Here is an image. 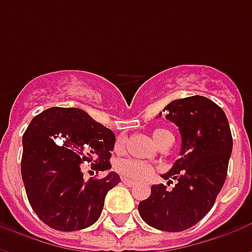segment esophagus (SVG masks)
<instances>
[{"instance_id":"esophagus-1","label":"esophagus","mask_w":252,"mask_h":252,"mask_svg":"<svg viewBox=\"0 0 252 252\" xmlns=\"http://www.w3.org/2000/svg\"><path fill=\"white\" fill-rule=\"evenodd\" d=\"M123 184L126 186H133V185H136V182L135 181H132V180H128V178H123Z\"/></svg>"}]
</instances>
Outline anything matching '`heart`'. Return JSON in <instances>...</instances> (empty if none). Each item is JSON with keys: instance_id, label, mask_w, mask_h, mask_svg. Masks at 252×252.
<instances>
[{"instance_id": "b5f03b06", "label": "heart", "mask_w": 252, "mask_h": 252, "mask_svg": "<svg viewBox=\"0 0 252 252\" xmlns=\"http://www.w3.org/2000/svg\"><path fill=\"white\" fill-rule=\"evenodd\" d=\"M173 133L167 129H155L153 132V137L157 144H160L166 137L171 136ZM126 143V137L119 136L116 140L115 150L120 151L124 147ZM116 170L120 173L123 177L129 178V180H146L148 177H151L154 173V167L151 164L142 162V160H136V159H121L116 164Z\"/></svg>"}]
</instances>
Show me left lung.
Here are the masks:
<instances>
[{
	"instance_id": "8db88e82",
	"label": "left lung",
	"mask_w": 252,
	"mask_h": 252,
	"mask_svg": "<svg viewBox=\"0 0 252 252\" xmlns=\"http://www.w3.org/2000/svg\"><path fill=\"white\" fill-rule=\"evenodd\" d=\"M163 112L182 139L180 159L162 175L177 184L171 190L163 184L151 186L139 213L151 227L181 232L200 221L215 204L227 178L232 135L224 110L202 95L175 99Z\"/></svg>"
}]
</instances>
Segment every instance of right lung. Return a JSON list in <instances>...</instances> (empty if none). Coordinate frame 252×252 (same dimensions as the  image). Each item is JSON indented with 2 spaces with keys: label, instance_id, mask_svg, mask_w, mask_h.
Wrapping results in <instances>:
<instances>
[{
  "label": "right lung",
  "instance_id": "obj_1",
  "mask_svg": "<svg viewBox=\"0 0 252 252\" xmlns=\"http://www.w3.org/2000/svg\"><path fill=\"white\" fill-rule=\"evenodd\" d=\"M116 136L79 108L54 106L35 116L23 136L21 177L32 209L57 231L90 227L101 216L105 195L120 182L115 171L83 178V163L109 170Z\"/></svg>",
  "mask_w": 252,
  "mask_h": 252
}]
</instances>
